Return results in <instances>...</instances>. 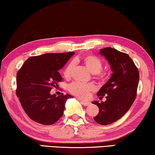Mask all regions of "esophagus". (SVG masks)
Masks as SVG:
<instances>
[{
	"instance_id": "obj_1",
	"label": "esophagus",
	"mask_w": 155,
	"mask_h": 155,
	"mask_svg": "<svg viewBox=\"0 0 155 155\" xmlns=\"http://www.w3.org/2000/svg\"><path fill=\"white\" fill-rule=\"evenodd\" d=\"M77 99L80 100L79 98H77ZM81 100V103L84 104V106H88V105H89V104H91V102H89L88 101H85V100Z\"/></svg>"
}]
</instances>
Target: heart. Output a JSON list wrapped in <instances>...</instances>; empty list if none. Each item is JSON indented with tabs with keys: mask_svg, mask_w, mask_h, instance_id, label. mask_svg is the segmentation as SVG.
Wrapping results in <instances>:
<instances>
[{
	"mask_svg": "<svg viewBox=\"0 0 155 155\" xmlns=\"http://www.w3.org/2000/svg\"><path fill=\"white\" fill-rule=\"evenodd\" d=\"M82 61L85 66L93 74H97L102 71V62L97 57L91 55H86L83 58ZM74 65V63L71 62L66 67L63 72L64 77L68 78L70 77ZM93 90H94V87L91 84H84L81 83L75 82L68 86V91L69 92L80 98H86Z\"/></svg>",
	"mask_w": 155,
	"mask_h": 155,
	"instance_id": "1",
	"label": "heart"
}]
</instances>
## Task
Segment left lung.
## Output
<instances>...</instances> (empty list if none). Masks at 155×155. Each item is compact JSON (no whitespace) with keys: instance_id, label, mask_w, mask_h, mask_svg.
I'll use <instances>...</instances> for the list:
<instances>
[{"instance_id":"1","label":"left lung","mask_w":155,"mask_h":155,"mask_svg":"<svg viewBox=\"0 0 155 155\" xmlns=\"http://www.w3.org/2000/svg\"><path fill=\"white\" fill-rule=\"evenodd\" d=\"M99 53L108 61L113 73L97 93L100 100L105 97V101L92 102L99 108L93 119L101 125H108L121 119L134 103L139 71L128 54L110 47L100 49Z\"/></svg>"}]
</instances>
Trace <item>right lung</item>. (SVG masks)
<instances>
[{
    "mask_svg": "<svg viewBox=\"0 0 155 155\" xmlns=\"http://www.w3.org/2000/svg\"><path fill=\"white\" fill-rule=\"evenodd\" d=\"M74 53H47L31 57L17 74V96L23 110L37 123L51 125L63 115L69 94L51 95L50 91L62 81L59 70Z\"/></svg>",
    "mask_w": 155,
    "mask_h": 155,
    "instance_id": "right-lung-1",
    "label": "right lung"
}]
</instances>
